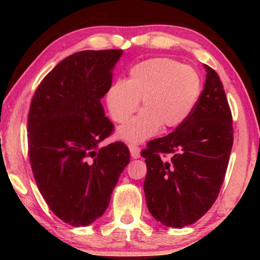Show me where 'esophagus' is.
Wrapping results in <instances>:
<instances>
[{"label":"esophagus","mask_w":260,"mask_h":260,"mask_svg":"<svg viewBox=\"0 0 260 260\" xmlns=\"http://www.w3.org/2000/svg\"><path fill=\"white\" fill-rule=\"evenodd\" d=\"M129 149H130L131 157H133V158H138V157H140L141 149L138 148L137 145H135V144H129Z\"/></svg>","instance_id":"1"}]
</instances>
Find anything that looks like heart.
<instances>
[{
    "instance_id": "1",
    "label": "heart",
    "mask_w": 260,
    "mask_h": 260,
    "mask_svg": "<svg viewBox=\"0 0 260 260\" xmlns=\"http://www.w3.org/2000/svg\"><path fill=\"white\" fill-rule=\"evenodd\" d=\"M201 80L190 66L168 58H152L131 67L126 80H117L106 93L111 118L123 124L142 104V111L119 130L129 142H142L163 129L180 126L198 104Z\"/></svg>"
}]
</instances>
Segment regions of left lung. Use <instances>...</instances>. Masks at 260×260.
<instances>
[{"label":"left lung","mask_w":260,"mask_h":260,"mask_svg":"<svg viewBox=\"0 0 260 260\" xmlns=\"http://www.w3.org/2000/svg\"><path fill=\"white\" fill-rule=\"evenodd\" d=\"M207 71L190 116L165 137L148 142L144 194L151 215L182 229L205 215L218 198L233 145L232 113L218 73ZM167 154L169 160L162 159Z\"/></svg>","instance_id":"8db88e82"}]
</instances>
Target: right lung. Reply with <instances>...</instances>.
I'll list each match as a JSON object with an SVG mask.
<instances>
[{"label": "right lung", "instance_id": "right-lung-1", "mask_svg": "<svg viewBox=\"0 0 260 260\" xmlns=\"http://www.w3.org/2000/svg\"><path fill=\"white\" fill-rule=\"evenodd\" d=\"M122 54L74 53L42 79L31 98L28 154L35 182L51 211L71 226H87L104 214L130 162L123 142L98 147L115 127L101 99Z\"/></svg>", "mask_w": 260, "mask_h": 260}]
</instances>
